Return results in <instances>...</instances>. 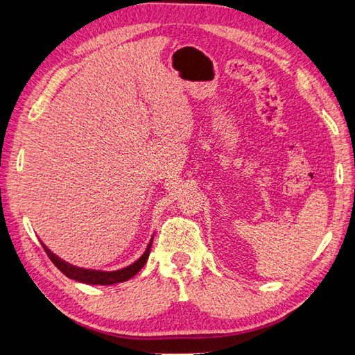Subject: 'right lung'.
Wrapping results in <instances>:
<instances>
[{
    "label": "right lung",
    "mask_w": 355,
    "mask_h": 355,
    "mask_svg": "<svg viewBox=\"0 0 355 355\" xmlns=\"http://www.w3.org/2000/svg\"><path fill=\"white\" fill-rule=\"evenodd\" d=\"M150 245H153V239H150V243L146 248V252L140 256L139 261H135L132 266L122 268V270H117V271H94V270H84V268H78V267H73L70 263L64 262L62 259H59L58 256L53 254L50 250H47L44 245V250L47 253L49 258L51 259V262L55 263V266L62 271V273L74 279V281H79V282H84V284H93V285H112V284H119V282H125L128 279H131L132 276H135L141 270V267L145 266L148 258H149V252H150Z\"/></svg>",
    "instance_id": "add662e5"
}]
</instances>
